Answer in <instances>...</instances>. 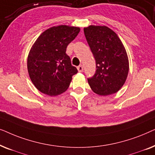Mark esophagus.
<instances>
[{"instance_id": "obj_1", "label": "esophagus", "mask_w": 155, "mask_h": 155, "mask_svg": "<svg viewBox=\"0 0 155 155\" xmlns=\"http://www.w3.org/2000/svg\"><path fill=\"white\" fill-rule=\"evenodd\" d=\"M78 72H80V73H81V72H82L83 71V66H82V65H79V66H78Z\"/></svg>"}]
</instances>
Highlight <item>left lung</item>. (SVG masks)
I'll use <instances>...</instances> for the list:
<instances>
[{
	"label": "left lung",
	"mask_w": 155,
	"mask_h": 155,
	"mask_svg": "<svg viewBox=\"0 0 155 155\" xmlns=\"http://www.w3.org/2000/svg\"><path fill=\"white\" fill-rule=\"evenodd\" d=\"M84 33L96 61V73L87 79L91 89L101 96L117 92L129 71L128 55L122 41L107 26L90 25L84 27Z\"/></svg>",
	"instance_id": "obj_1"
}]
</instances>
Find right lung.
<instances>
[{"mask_svg": "<svg viewBox=\"0 0 155 155\" xmlns=\"http://www.w3.org/2000/svg\"><path fill=\"white\" fill-rule=\"evenodd\" d=\"M80 31V27L68 25L50 27L31 46L27 57V70L34 85L41 92L54 97L68 88L78 70L71 65L65 52Z\"/></svg>", "mask_w": 155, "mask_h": 155, "instance_id": "obj_1", "label": "right lung"}]
</instances>
